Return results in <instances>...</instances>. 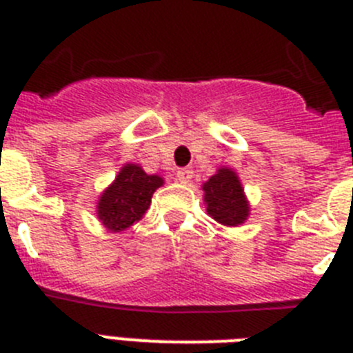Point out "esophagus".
I'll use <instances>...</instances> for the list:
<instances>
[{
	"mask_svg": "<svg viewBox=\"0 0 353 353\" xmlns=\"http://www.w3.org/2000/svg\"><path fill=\"white\" fill-rule=\"evenodd\" d=\"M192 179V170H189V168H182V170L176 171V180H179L180 183H189Z\"/></svg>",
	"mask_w": 353,
	"mask_h": 353,
	"instance_id": "34e87169",
	"label": "esophagus"
}]
</instances>
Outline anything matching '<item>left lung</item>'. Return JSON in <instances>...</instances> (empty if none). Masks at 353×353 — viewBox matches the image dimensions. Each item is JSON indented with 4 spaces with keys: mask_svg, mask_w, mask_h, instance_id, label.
<instances>
[{
    "mask_svg": "<svg viewBox=\"0 0 353 353\" xmlns=\"http://www.w3.org/2000/svg\"><path fill=\"white\" fill-rule=\"evenodd\" d=\"M205 205L212 219L224 226H239L249 215V203L239 176L230 168H221L203 183Z\"/></svg>",
    "mask_w": 353,
    "mask_h": 353,
    "instance_id": "obj_1",
    "label": "left lung"
}]
</instances>
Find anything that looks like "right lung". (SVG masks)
I'll return each instance as SVG.
<instances>
[{
    "mask_svg": "<svg viewBox=\"0 0 353 353\" xmlns=\"http://www.w3.org/2000/svg\"><path fill=\"white\" fill-rule=\"evenodd\" d=\"M162 183L159 174H146L138 164H125L99 198L97 217L109 232H123L145 215Z\"/></svg>",
    "mask_w": 353,
    "mask_h": 353,
    "instance_id": "right-lung-1",
    "label": "right lung"
}]
</instances>
